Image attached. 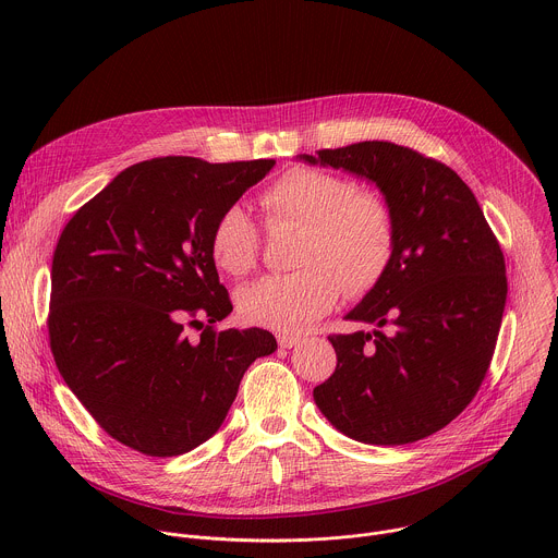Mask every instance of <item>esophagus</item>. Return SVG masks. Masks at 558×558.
Segmentation results:
<instances>
[{
    "instance_id": "1",
    "label": "esophagus",
    "mask_w": 558,
    "mask_h": 558,
    "mask_svg": "<svg viewBox=\"0 0 558 558\" xmlns=\"http://www.w3.org/2000/svg\"><path fill=\"white\" fill-rule=\"evenodd\" d=\"M278 344L282 349H291V347L300 344V338L298 336H289V333H278Z\"/></svg>"
}]
</instances>
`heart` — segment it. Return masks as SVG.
Instances as JSON below:
<instances>
[{"mask_svg": "<svg viewBox=\"0 0 558 558\" xmlns=\"http://www.w3.org/2000/svg\"><path fill=\"white\" fill-rule=\"evenodd\" d=\"M267 220L302 227L295 265L238 295L247 323L300 333L338 302L344 284L364 293L386 274L395 250V218L377 190H360L342 174L291 168L260 194ZM209 254L229 276H247L260 256V231L241 205L225 207L209 233Z\"/></svg>", "mask_w": 558, "mask_h": 558, "instance_id": "b5f03b06", "label": "heart"}]
</instances>
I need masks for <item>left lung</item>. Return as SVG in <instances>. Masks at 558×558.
Masks as SVG:
<instances>
[{
	"label": "left lung",
	"instance_id": "8db88e82",
	"mask_svg": "<svg viewBox=\"0 0 558 558\" xmlns=\"http://www.w3.org/2000/svg\"><path fill=\"white\" fill-rule=\"evenodd\" d=\"M304 163L373 181L395 218L386 274L347 313L373 331L329 336L338 366L313 388L347 437L402 446L448 426L490 366L506 295V260L470 187L411 147L362 141Z\"/></svg>",
	"mask_w": 558,
	"mask_h": 558
}]
</instances>
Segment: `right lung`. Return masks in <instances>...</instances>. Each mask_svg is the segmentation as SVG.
I'll return each mask as SVG.
<instances>
[{"mask_svg": "<svg viewBox=\"0 0 558 558\" xmlns=\"http://www.w3.org/2000/svg\"><path fill=\"white\" fill-rule=\"evenodd\" d=\"M274 166L151 158L63 227L50 349L76 400L123 446L149 457L194 450L225 422L250 364L278 349L265 329H214L233 306L209 254L218 214ZM187 324L202 329L196 341Z\"/></svg>", "mask_w": 558, "mask_h": 558, "instance_id": "1", "label": "right lung"}]
</instances>
